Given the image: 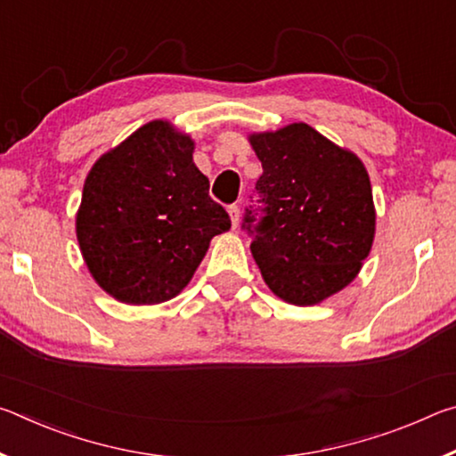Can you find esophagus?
<instances>
[{"mask_svg":"<svg viewBox=\"0 0 456 456\" xmlns=\"http://www.w3.org/2000/svg\"><path fill=\"white\" fill-rule=\"evenodd\" d=\"M227 213H229V217H231V225H233V229H237V225H239V207L237 205H231L229 209H227Z\"/></svg>","mask_w":456,"mask_h":456,"instance_id":"1","label":"esophagus"}]
</instances>
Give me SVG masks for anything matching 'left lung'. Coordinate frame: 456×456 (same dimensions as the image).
Returning <instances> with one entry per match:
<instances>
[{"instance_id": "1", "label": "left lung", "mask_w": 456, "mask_h": 456, "mask_svg": "<svg viewBox=\"0 0 456 456\" xmlns=\"http://www.w3.org/2000/svg\"><path fill=\"white\" fill-rule=\"evenodd\" d=\"M264 167L256 184L265 217L251 256L277 297L315 305L360 273L376 235L372 184L356 152L305 122L247 134Z\"/></svg>"}]
</instances>
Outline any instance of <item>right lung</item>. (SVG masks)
Returning a JSON list of instances; mask_svg holds the SVG:
<instances>
[{
  "label": "right lung",
  "instance_id": "obj_1",
  "mask_svg": "<svg viewBox=\"0 0 456 456\" xmlns=\"http://www.w3.org/2000/svg\"><path fill=\"white\" fill-rule=\"evenodd\" d=\"M192 152L189 133L157 118L100 154L84 181L76 239L92 280L120 304L179 296L231 229Z\"/></svg>",
  "mask_w": 456,
  "mask_h": 456
}]
</instances>
